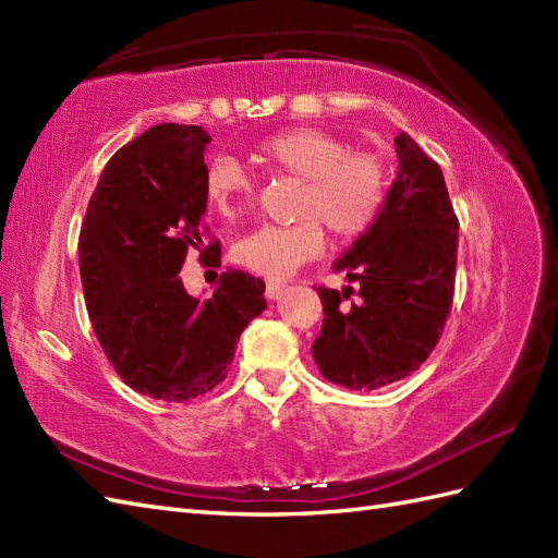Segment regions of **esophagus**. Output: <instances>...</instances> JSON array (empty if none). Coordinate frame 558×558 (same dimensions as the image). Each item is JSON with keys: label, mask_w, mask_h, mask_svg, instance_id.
Wrapping results in <instances>:
<instances>
[{"label": "esophagus", "mask_w": 558, "mask_h": 558, "mask_svg": "<svg viewBox=\"0 0 558 558\" xmlns=\"http://www.w3.org/2000/svg\"><path fill=\"white\" fill-rule=\"evenodd\" d=\"M280 294H282V286H280V282H268V286H266V300H278L280 298Z\"/></svg>", "instance_id": "34e87169"}]
</instances>
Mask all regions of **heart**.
<instances>
[{"mask_svg":"<svg viewBox=\"0 0 558 558\" xmlns=\"http://www.w3.org/2000/svg\"><path fill=\"white\" fill-rule=\"evenodd\" d=\"M254 156L268 170L302 180L294 225H264L232 246V258L256 276L286 280L324 252L322 222L340 240L372 228L388 194V170L372 153H350L345 141L312 126H294L260 141ZM204 196L213 210L230 218L252 198L240 162L218 156L204 172Z\"/></svg>","mask_w":558,"mask_h":558,"instance_id":"b5f03b06","label":"heart"}]
</instances>
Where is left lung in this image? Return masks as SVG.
<instances>
[{"instance_id":"8db88e82","label":"left lung","mask_w":558,"mask_h":558,"mask_svg":"<svg viewBox=\"0 0 558 558\" xmlns=\"http://www.w3.org/2000/svg\"><path fill=\"white\" fill-rule=\"evenodd\" d=\"M398 174L378 218L352 242L333 270L360 282L318 288L322 336L312 354L326 381L376 390L400 381L429 357L453 302L458 218L444 172L410 134H398Z\"/></svg>"}]
</instances>
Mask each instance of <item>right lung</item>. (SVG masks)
I'll return each instance as SVG.
<instances>
[{
  "label": "right lung",
  "mask_w": 558,
  "mask_h": 558,
  "mask_svg": "<svg viewBox=\"0 0 558 558\" xmlns=\"http://www.w3.org/2000/svg\"><path fill=\"white\" fill-rule=\"evenodd\" d=\"M208 144L194 124H156L136 136L105 165L78 236L100 348L126 386L165 402L216 388L242 330L266 310V282L244 270H225L208 300L182 286L186 252L204 244ZM208 248L220 260V248Z\"/></svg>",
  "instance_id": "add662e5"
}]
</instances>
